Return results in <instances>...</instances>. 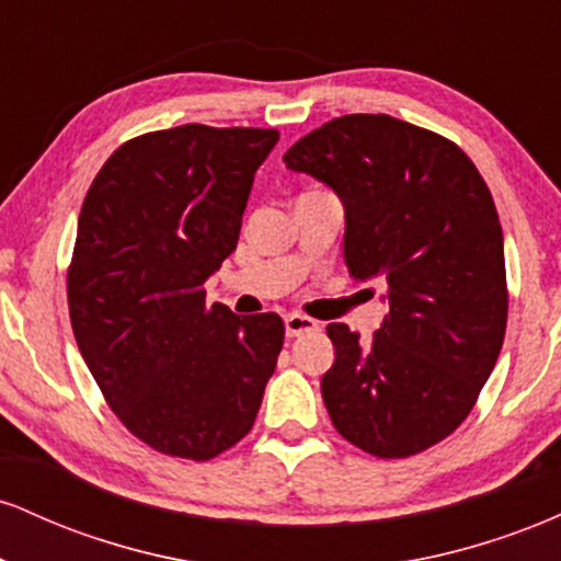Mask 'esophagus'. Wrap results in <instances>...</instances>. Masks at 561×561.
<instances>
[{"instance_id": "1", "label": "esophagus", "mask_w": 561, "mask_h": 561, "mask_svg": "<svg viewBox=\"0 0 561 561\" xmlns=\"http://www.w3.org/2000/svg\"><path fill=\"white\" fill-rule=\"evenodd\" d=\"M319 330V321L311 317H302V313H287L285 317V332L287 337H300V334Z\"/></svg>"}]
</instances>
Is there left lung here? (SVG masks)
Segmentation results:
<instances>
[{
	"mask_svg": "<svg viewBox=\"0 0 561 561\" xmlns=\"http://www.w3.org/2000/svg\"><path fill=\"white\" fill-rule=\"evenodd\" d=\"M343 199L345 263L382 279L388 317L362 343L330 324V420L379 459L427 450L467 420L506 332L504 234L461 147L392 115H343L285 152Z\"/></svg>",
	"mask_w": 561,
	"mask_h": 561,
	"instance_id": "left-lung-1",
	"label": "left lung"
}]
</instances>
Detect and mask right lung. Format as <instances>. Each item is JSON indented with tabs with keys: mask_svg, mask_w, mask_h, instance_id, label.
Segmentation results:
<instances>
[{
	"mask_svg": "<svg viewBox=\"0 0 561 561\" xmlns=\"http://www.w3.org/2000/svg\"><path fill=\"white\" fill-rule=\"evenodd\" d=\"M276 128L186 124L128 139L83 197L68 311L124 427L160 454L208 461L253 427L285 343L276 313L205 302L237 248Z\"/></svg>",
	"mask_w": 561,
	"mask_h": 561,
	"instance_id": "obj_1",
	"label": "right lung"
}]
</instances>
